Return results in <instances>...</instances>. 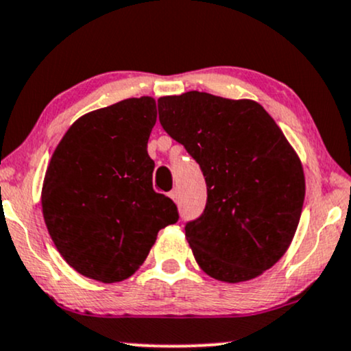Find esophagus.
I'll return each instance as SVG.
<instances>
[{
    "instance_id": "1",
    "label": "esophagus",
    "mask_w": 351,
    "mask_h": 351,
    "mask_svg": "<svg viewBox=\"0 0 351 351\" xmlns=\"http://www.w3.org/2000/svg\"><path fill=\"white\" fill-rule=\"evenodd\" d=\"M168 196H170V197L173 199V201H175V202H176V201H178V191H176V189H173V191H171V193H170V194H168Z\"/></svg>"
}]
</instances>
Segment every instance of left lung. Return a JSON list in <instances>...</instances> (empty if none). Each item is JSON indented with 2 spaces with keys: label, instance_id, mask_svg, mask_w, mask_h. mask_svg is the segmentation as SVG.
I'll use <instances>...</instances> for the list:
<instances>
[{
  "label": "left lung",
  "instance_id": "8db88e82",
  "mask_svg": "<svg viewBox=\"0 0 351 351\" xmlns=\"http://www.w3.org/2000/svg\"><path fill=\"white\" fill-rule=\"evenodd\" d=\"M158 118L206 178L204 214L184 228L199 267L227 283L259 277L298 228L306 191L298 154L254 100L191 90L160 97Z\"/></svg>",
  "mask_w": 351,
  "mask_h": 351
}]
</instances>
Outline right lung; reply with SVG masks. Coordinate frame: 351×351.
Returning <instances> with one entry per match:
<instances>
[{"mask_svg":"<svg viewBox=\"0 0 351 351\" xmlns=\"http://www.w3.org/2000/svg\"><path fill=\"white\" fill-rule=\"evenodd\" d=\"M155 121L152 97L121 100L76 119L51 155L43 219L58 252L84 277H131L158 232L178 220L175 202L152 188Z\"/></svg>","mask_w":351,"mask_h":351,"instance_id":"obj_1","label":"right lung"}]
</instances>
